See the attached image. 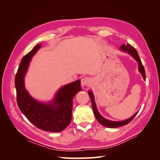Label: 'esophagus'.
Returning a JSON list of instances; mask_svg holds the SVG:
<instances>
[{
    "mask_svg": "<svg viewBox=\"0 0 160 160\" xmlns=\"http://www.w3.org/2000/svg\"><path fill=\"white\" fill-rule=\"evenodd\" d=\"M92 81L91 80V79L88 78V77H85V78H83L81 79V84L82 87H85V86H89L91 84Z\"/></svg>",
    "mask_w": 160,
    "mask_h": 160,
    "instance_id": "34e87169",
    "label": "esophagus"
}]
</instances>
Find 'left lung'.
<instances>
[{"label": "left lung", "mask_w": 160, "mask_h": 160, "mask_svg": "<svg viewBox=\"0 0 160 160\" xmlns=\"http://www.w3.org/2000/svg\"><path fill=\"white\" fill-rule=\"evenodd\" d=\"M120 50L124 52H128V54H129L135 61L138 62V71L140 73L142 74V75L143 77V79L144 80H146V72H145L144 67L142 63L141 60H140V59H139L138 51L135 50V48L133 47H132V45H130L129 44H127L126 45H125V44H123L122 46L120 47ZM88 93H89V95L91 100L92 108H93V113L95 114V116L97 120L98 121L100 124L103 125V126H105L106 128H119V127L123 126V125H127L135 117V115H136L138 113V111H137L136 113L133 114L132 117H130L129 118L123 120V121H119V122H114V121H111V120L107 119L105 118H103L98 111V108H97V105H96L95 101L94 94L93 92H92L91 90H89V91H88Z\"/></svg>", "instance_id": "obj_1"}]
</instances>
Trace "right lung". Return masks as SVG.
Returning a JSON list of instances; mask_svg holds the SVG:
<instances>
[{
	"label": "right lung",
	"instance_id": "obj_1",
	"mask_svg": "<svg viewBox=\"0 0 160 160\" xmlns=\"http://www.w3.org/2000/svg\"><path fill=\"white\" fill-rule=\"evenodd\" d=\"M41 43L24 56L14 80L17 104L21 112L38 129L49 132H60L71 123L72 99L81 91L80 79L62 86L49 101H38L27 90L25 77L32 57L41 49Z\"/></svg>",
	"mask_w": 160,
	"mask_h": 160
}]
</instances>
